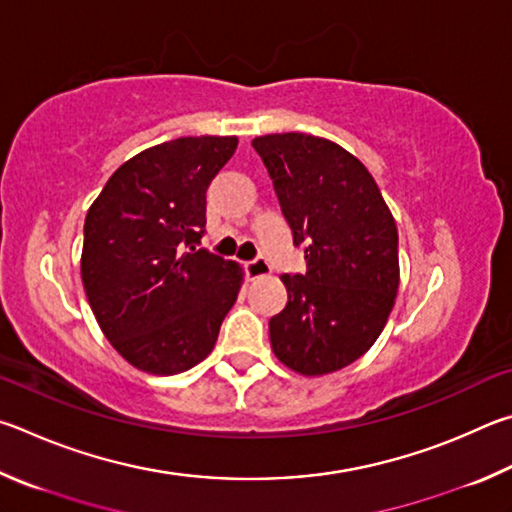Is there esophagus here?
Segmentation results:
<instances>
[{"label":"esophagus","mask_w":512,"mask_h":512,"mask_svg":"<svg viewBox=\"0 0 512 512\" xmlns=\"http://www.w3.org/2000/svg\"><path fill=\"white\" fill-rule=\"evenodd\" d=\"M245 267H247L249 279H261V276H267V274H270V270H272L265 256H256L254 261H249Z\"/></svg>","instance_id":"esophagus-1"}]
</instances>
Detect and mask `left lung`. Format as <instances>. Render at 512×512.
Segmentation results:
<instances>
[{"label": "left lung", "mask_w": 512, "mask_h": 512, "mask_svg": "<svg viewBox=\"0 0 512 512\" xmlns=\"http://www.w3.org/2000/svg\"><path fill=\"white\" fill-rule=\"evenodd\" d=\"M251 146L308 267L283 274L288 306L270 319L274 353L303 375L344 369L375 344L396 303V220L369 170L337 143L285 132Z\"/></svg>", "instance_id": "left-lung-1"}]
</instances>
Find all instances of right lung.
I'll use <instances>...</instances> for the list:
<instances>
[{"label": "right lung", "instance_id": "1", "mask_svg": "<svg viewBox=\"0 0 512 512\" xmlns=\"http://www.w3.org/2000/svg\"><path fill=\"white\" fill-rule=\"evenodd\" d=\"M236 137H182L139 152L107 179L85 218V294L132 366L173 375L213 351L242 270L200 249L206 188Z\"/></svg>", "mask_w": 512, "mask_h": 512}]
</instances>
